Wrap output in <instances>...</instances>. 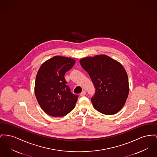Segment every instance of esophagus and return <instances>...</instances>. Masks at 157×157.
<instances>
[{
	"label": "esophagus",
	"mask_w": 157,
	"mask_h": 157,
	"mask_svg": "<svg viewBox=\"0 0 157 157\" xmlns=\"http://www.w3.org/2000/svg\"><path fill=\"white\" fill-rule=\"evenodd\" d=\"M86 95V91H83L80 94V95H81V96H84V95Z\"/></svg>",
	"instance_id": "esophagus-1"
}]
</instances>
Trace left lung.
Wrapping results in <instances>:
<instances>
[{
	"label": "left lung",
	"instance_id": "left-lung-1",
	"mask_svg": "<svg viewBox=\"0 0 157 157\" xmlns=\"http://www.w3.org/2000/svg\"><path fill=\"white\" fill-rule=\"evenodd\" d=\"M79 62L95 88L91 98L94 109L106 115L118 113L129 95L128 76L123 66L105 55L86 57Z\"/></svg>",
	"mask_w": 157,
	"mask_h": 157
}]
</instances>
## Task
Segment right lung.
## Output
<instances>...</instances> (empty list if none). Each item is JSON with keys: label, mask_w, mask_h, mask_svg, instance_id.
<instances>
[{"label": "right lung", "mask_w": 157, "mask_h": 157, "mask_svg": "<svg viewBox=\"0 0 157 157\" xmlns=\"http://www.w3.org/2000/svg\"><path fill=\"white\" fill-rule=\"evenodd\" d=\"M75 60L56 56L44 62L37 72L35 95L41 108L53 117H62L75 107L78 96L71 92L65 78Z\"/></svg>", "instance_id": "1"}]
</instances>
